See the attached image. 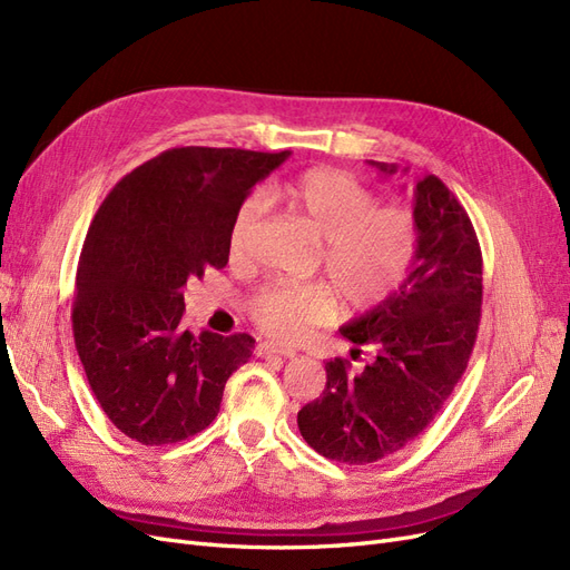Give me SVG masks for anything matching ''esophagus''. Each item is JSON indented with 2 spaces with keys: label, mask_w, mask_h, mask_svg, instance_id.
Wrapping results in <instances>:
<instances>
[{
  "label": "esophagus",
  "mask_w": 570,
  "mask_h": 570,
  "mask_svg": "<svg viewBox=\"0 0 570 570\" xmlns=\"http://www.w3.org/2000/svg\"><path fill=\"white\" fill-rule=\"evenodd\" d=\"M258 356H285V358H292L297 352L287 347V344H278V342H262L258 344L256 350Z\"/></svg>",
  "instance_id": "1"
}]
</instances>
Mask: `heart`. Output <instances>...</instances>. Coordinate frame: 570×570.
<instances>
[{"label":"heart","mask_w":570,"mask_h":570,"mask_svg":"<svg viewBox=\"0 0 570 570\" xmlns=\"http://www.w3.org/2000/svg\"><path fill=\"white\" fill-rule=\"evenodd\" d=\"M281 199L323 239V271L331 285L268 283L256 289L249 312L256 325L278 337H299L337 312V297L352 312L383 306L409 281L421 254L419 220L402 206H377L366 185L337 168H308L264 189ZM262 197L237 204L228 226L230 254H243L262 216Z\"/></svg>","instance_id":"heart-1"}]
</instances>
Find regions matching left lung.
<instances>
[{"label": "left lung", "instance_id": "8db88e82", "mask_svg": "<svg viewBox=\"0 0 570 570\" xmlns=\"http://www.w3.org/2000/svg\"><path fill=\"white\" fill-rule=\"evenodd\" d=\"M392 176L394 164L371 161ZM421 228L416 268L400 292L340 327L364 368L325 364V390L297 413L302 438L318 454L364 465L400 452L438 416L463 375L478 337L482 254L473 223L438 176L413 189Z\"/></svg>", "mask_w": 570, "mask_h": 570}]
</instances>
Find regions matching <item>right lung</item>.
<instances>
[{
	"instance_id": "add662e5",
	"label": "right lung",
	"mask_w": 570,
	"mask_h": 570,
	"mask_svg": "<svg viewBox=\"0 0 570 570\" xmlns=\"http://www.w3.org/2000/svg\"><path fill=\"white\" fill-rule=\"evenodd\" d=\"M289 151L168 149L120 180L85 237L73 337L109 421L147 446L209 425L254 337L185 331V285L228 264L230 218Z\"/></svg>"
}]
</instances>
